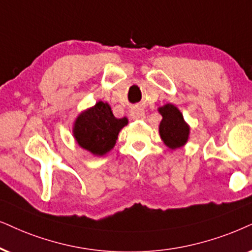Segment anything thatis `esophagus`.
<instances>
[{
    "label": "esophagus",
    "instance_id": "34e87169",
    "mask_svg": "<svg viewBox=\"0 0 252 252\" xmlns=\"http://www.w3.org/2000/svg\"><path fill=\"white\" fill-rule=\"evenodd\" d=\"M130 115H131L133 120H143L145 117V113L141 108H135V109L130 111Z\"/></svg>",
    "mask_w": 252,
    "mask_h": 252
}]
</instances>
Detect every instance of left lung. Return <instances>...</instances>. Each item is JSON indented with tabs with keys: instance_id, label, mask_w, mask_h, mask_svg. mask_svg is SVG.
<instances>
[{
	"instance_id": "1",
	"label": "left lung",
	"mask_w": 252,
	"mask_h": 252,
	"mask_svg": "<svg viewBox=\"0 0 252 252\" xmlns=\"http://www.w3.org/2000/svg\"><path fill=\"white\" fill-rule=\"evenodd\" d=\"M159 113L163 116L159 126V133L165 144L170 149L183 146L189 139V126L185 123L180 111L173 104H165L159 108Z\"/></svg>"
}]
</instances>
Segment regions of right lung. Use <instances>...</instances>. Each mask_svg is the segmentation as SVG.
Here are the masks:
<instances>
[{"mask_svg": "<svg viewBox=\"0 0 252 252\" xmlns=\"http://www.w3.org/2000/svg\"><path fill=\"white\" fill-rule=\"evenodd\" d=\"M126 124V117L116 119L109 104L100 101L79 115L73 131L81 148L93 155L103 156L114 148L120 130Z\"/></svg>", "mask_w": 252, "mask_h": 252, "instance_id": "right-lung-1", "label": "right lung"}]
</instances>
